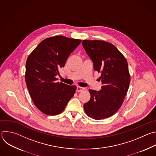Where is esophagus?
<instances>
[{"label":"esophagus","instance_id":"1","mask_svg":"<svg viewBox=\"0 0 156 156\" xmlns=\"http://www.w3.org/2000/svg\"><path fill=\"white\" fill-rule=\"evenodd\" d=\"M84 90V87H82L80 86H77V87H76V92H81Z\"/></svg>","mask_w":156,"mask_h":156}]
</instances>
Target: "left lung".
<instances>
[{"label": "left lung", "mask_w": 156, "mask_h": 156, "mask_svg": "<svg viewBox=\"0 0 156 156\" xmlns=\"http://www.w3.org/2000/svg\"><path fill=\"white\" fill-rule=\"evenodd\" d=\"M82 44L93 62L94 69L101 73L100 90L89 89L90 100L84 103L86 115L96 120L115 115L127 92L130 76L123 55L113 44L101 40H83Z\"/></svg>", "instance_id": "obj_1"}]
</instances>
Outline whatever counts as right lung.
<instances>
[{
  "mask_svg": "<svg viewBox=\"0 0 156 156\" xmlns=\"http://www.w3.org/2000/svg\"><path fill=\"white\" fill-rule=\"evenodd\" d=\"M81 40L61 35L43 40L28 56L25 80L36 107L47 115L62 113L76 86L57 82L56 76Z\"/></svg>",
  "mask_w": 156,
  "mask_h": 156,
  "instance_id": "add662e5",
  "label": "right lung"
}]
</instances>
